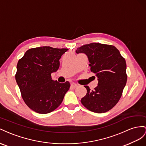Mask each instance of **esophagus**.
I'll list each match as a JSON object with an SVG mask.
<instances>
[{"instance_id":"obj_1","label":"esophagus","mask_w":146,"mask_h":146,"mask_svg":"<svg viewBox=\"0 0 146 146\" xmlns=\"http://www.w3.org/2000/svg\"><path fill=\"white\" fill-rule=\"evenodd\" d=\"M77 86H78V84H76V83H74V82H72V84H71V87H73V88H75V87H76Z\"/></svg>"}]
</instances>
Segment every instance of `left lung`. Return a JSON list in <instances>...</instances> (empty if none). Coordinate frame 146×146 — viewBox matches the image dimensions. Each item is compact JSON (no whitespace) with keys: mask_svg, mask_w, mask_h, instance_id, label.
<instances>
[{"mask_svg":"<svg viewBox=\"0 0 146 146\" xmlns=\"http://www.w3.org/2000/svg\"><path fill=\"white\" fill-rule=\"evenodd\" d=\"M76 52L87 56L90 71L98 80L94 90L84 86L87 94L81 100L82 105L96 113L110 111L119 101L126 85L125 60L119 50L110 44L92 43L78 48Z\"/></svg>","mask_w":146,"mask_h":146,"instance_id":"8db88e82","label":"left lung"}]
</instances>
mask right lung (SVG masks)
<instances>
[{"label":"right lung","instance_id":"obj_1","mask_svg":"<svg viewBox=\"0 0 146 146\" xmlns=\"http://www.w3.org/2000/svg\"><path fill=\"white\" fill-rule=\"evenodd\" d=\"M66 48L41 46L29 49L18 60L15 74L21 96L27 106L39 114L54 111L70 87L68 81H53L51 73L60 66Z\"/></svg>","mask_w":146,"mask_h":146}]
</instances>
